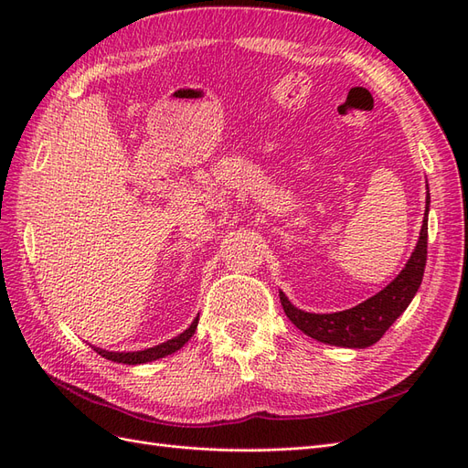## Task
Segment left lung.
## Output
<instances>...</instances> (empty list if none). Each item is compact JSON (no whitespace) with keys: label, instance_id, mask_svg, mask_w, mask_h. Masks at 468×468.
I'll list each match as a JSON object with an SVG mask.
<instances>
[{"label":"left lung","instance_id":"obj_1","mask_svg":"<svg viewBox=\"0 0 468 468\" xmlns=\"http://www.w3.org/2000/svg\"><path fill=\"white\" fill-rule=\"evenodd\" d=\"M428 208H430V193L426 197V218L421 224L420 239L412 258L408 260L406 267L400 271L388 287L377 292L371 299L353 306L344 313L334 314H313L304 310L294 308L282 292L279 299L285 310L287 318L303 330L306 335L318 339V342L339 346V347H369L377 344L385 335V332L399 318L408 304L412 303L418 292L423 271L428 261Z\"/></svg>","mask_w":468,"mask_h":468}]
</instances>
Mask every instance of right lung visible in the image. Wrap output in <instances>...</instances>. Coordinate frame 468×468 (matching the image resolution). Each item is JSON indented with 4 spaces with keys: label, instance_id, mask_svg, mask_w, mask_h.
I'll list each match as a JSON object with an SVG mask.
<instances>
[{
    "label": "right lung",
    "instance_id": "add662e5",
    "mask_svg": "<svg viewBox=\"0 0 468 468\" xmlns=\"http://www.w3.org/2000/svg\"><path fill=\"white\" fill-rule=\"evenodd\" d=\"M197 324H199V318H195L193 324L189 325V328L176 335L174 339H169V342L165 344H160L155 347H150V349H144V351H129V353H115V351H105V349H99L95 347V351L99 353V356L109 359V361H117V363H126V365H138V363H148V361H154V359H160V357H165V356H172V353H176L177 349H181L183 346H186L191 335L195 334L197 330Z\"/></svg>",
    "mask_w": 468,
    "mask_h": 468
}]
</instances>
